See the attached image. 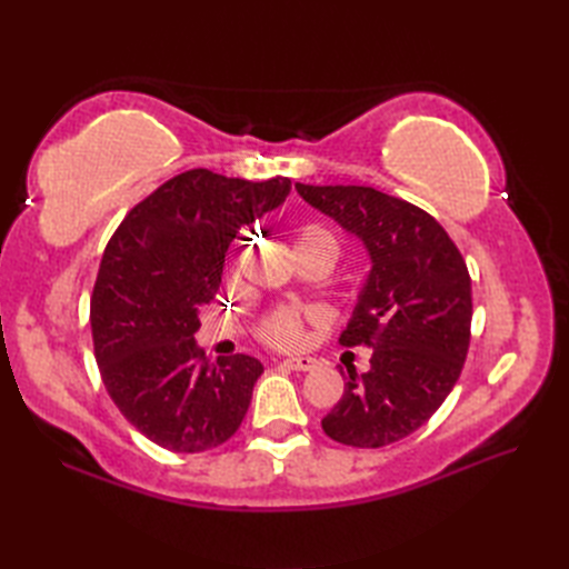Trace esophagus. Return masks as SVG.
I'll return each instance as SVG.
<instances>
[{
	"label": "esophagus",
	"instance_id": "34e87169",
	"mask_svg": "<svg viewBox=\"0 0 569 569\" xmlns=\"http://www.w3.org/2000/svg\"><path fill=\"white\" fill-rule=\"evenodd\" d=\"M281 365L288 367V369H293V371H312L318 367V361L312 357H288V359L281 361Z\"/></svg>",
	"mask_w": 569,
	"mask_h": 569
}]
</instances>
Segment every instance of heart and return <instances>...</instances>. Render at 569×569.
I'll return each instance as SVG.
<instances>
[{
	"label": "heart",
	"mask_w": 569,
	"mask_h": 569,
	"mask_svg": "<svg viewBox=\"0 0 569 569\" xmlns=\"http://www.w3.org/2000/svg\"><path fill=\"white\" fill-rule=\"evenodd\" d=\"M340 237L332 227L322 222H308L296 234V253H322L332 263L340 257ZM306 312L298 308H276L261 322V340L273 347H293L303 337Z\"/></svg>",
	"instance_id": "b5f03b06"
}]
</instances>
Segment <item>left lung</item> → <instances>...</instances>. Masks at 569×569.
<instances>
[{"instance_id": "8db88e82", "label": "left lung", "mask_w": 569, "mask_h": 569, "mask_svg": "<svg viewBox=\"0 0 569 569\" xmlns=\"http://www.w3.org/2000/svg\"><path fill=\"white\" fill-rule=\"evenodd\" d=\"M369 251L371 271L340 345L373 349L349 379L322 430L349 447H383L426 426L462 373L471 278L462 253L426 210L367 186L296 183Z\"/></svg>"}]
</instances>
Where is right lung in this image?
<instances>
[{"label":"right lung","instance_id":"1","mask_svg":"<svg viewBox=\"0 0 569 569\" xmlns=\"http://www.w3.org/2000/svg\"><path fill=\"white\" fill-rule=\"evenodd\" d=\"M288 192L283 176L251 183L192 168L134 204L107 241L90 298L94 359L129 426L166 450H212L247 416L263 365L210 361L196 332L232 239Z\"/></svg>","mask_w":569,"mask_h":569}]
</instances>
